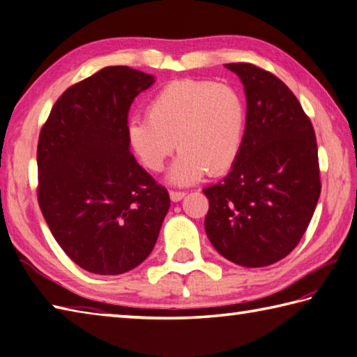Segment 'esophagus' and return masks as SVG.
I'll list each match as a JSON object with an SVG mask.
<instances>
[{"label":"esophagus","mask_w":357,"mask_h":357,"mask_svg":"<svg viewBox=\"0 0 357 357\" xmlns=\"http://www.w3.org/2000/svg\"><path fill=\"white\" fill-rule=\"evenodd\" d=\"M185 192L183 191H169V197L172 202H180L181 199L185 197Z\"/></svg>","instance_id":"34e87169"}]
</instances>
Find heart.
Returning a JSON list of instances; mask_svg holds the SVG:
<instances>
[{"label": "heart", "instance_id": "obj_1", "mask_svg": "<svg viewBox=\"0 0 357 357\" xmlns=\"http://www.w3.org/2000/svg\"><path fill=\"white\" fill-rule=\"evenodd\" d=\"M246 123L240 92L206 79H176L162 87L148 105V117L128 121L130 149L144 168L160 172L176 149L169 171L174 185H192L206 172H227L238 157Z\"/></svg>", "mask_w": 357, "mask_h": 357}]
</instances>
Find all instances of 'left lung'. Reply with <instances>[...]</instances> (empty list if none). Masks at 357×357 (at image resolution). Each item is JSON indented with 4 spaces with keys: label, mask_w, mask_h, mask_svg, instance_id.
<instances>
[{
    "label": "left lung",
    "mask_w": 357,
    "mask_h": 357,
    "mask_svg": "<svg viewBox=\"0 0 357 357\" xmlns=\"http://www.w3.org/2000/svg\"><path fill=\"white\" fill-rule=\"evenodd\" d=\"M225 68L242 79L246 125L238 157L209 200L205 231L225 259L273 265L301 242L321 195L316 134L288 86L250 63Z\"/></svg>",
    "instance_id": "left-lung-1"
}]
</instances>
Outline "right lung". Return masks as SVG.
I'll use <instances>...</instances> for the list:
<instances>
[{
    "label": "right lung",
    "mask_w": 357,
    "mask_h": 357,
    "mask_svg": "<svg viewBox=\"0 0 357 357\" xmlns=\"http://www.w3.org/2000/svg\"><path fill=\"white\" fill-rule=\"evenodd\" d=\"M154 77L107 66L56 100L41 128L38 203L63 251L83 268L117 275L146 259L171 200L137 163L128 112Z\"/></svg>",
    "instance_id": "add662e5"
}]
</instances>
